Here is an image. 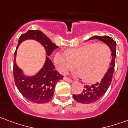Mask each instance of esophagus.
<instances>
[{"label":"esophagus","mask_w":128,"mask_h":128,"mask_svg":"<svg viewBox=\"0 0 128 128\" xmlns=\"http://www.w3.org/2000/svg\"><path fill=\"white\" fill-rule=\"evenodd\" d=\"M64 80H65V81L68 82H70V83H71V82H73L72 80L70 79V78H67V77H64Z\"/></svg>","instance_id":"1"}]
</instances>
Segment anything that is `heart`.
<instances>
[{"mask_svg":"<svg viewBox=\"0 0 128 128\" xmlns=\"http://www.w3.org/2000/svg\"><path fill=\"white\" fill-rule=\"evenodd\" d=\"M111 50L104 44L88 43L70 50L58 52L54 61L58 71L66 74L76 67V76L86 78L89 82L99 81L107 72L111 62Z\"/></svg>","mask_w":128,"mask_h":128,"instance_id":"1","label":"heart"}]
</instances>
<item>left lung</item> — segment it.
Segmentation results:
<instances>
[{
	"instance_id": "1",
	"label": "left lung",
	"mask_w": 128,
	"mask_h": 128,
	"mask_svg": "<svg viewBox=\"0 0 128 128\" xmlns=\"http://www.w3.org/2000/svg\"><path fill=\"white\" fill-rule=\"evenodd\" d=\"M96 39L103 42L110 47L112 52V60L110 63V67L105 73L103 78L99 82H96L91 85L84 86V89L80 94H73V98L75 101L80 103L90 104L98 101L104 95L108 88L111 84L112 77L114 72L115 58L116 56V42L109 36H94L89 38V40Z\"/></svg>"
}]
</instances>
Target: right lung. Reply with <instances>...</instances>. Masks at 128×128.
<instances>
[{
	"mask_svg": "<svg viewBox=\"0 0 128 128\" xmlns=\"http://www.w3.org/2000/svg\"><path fill=\"white\" fill-rule=\"evenodd\" d=\"M27 39H33L40 42L44 48L47 55L42 68L36 75L32 76L25 75L16 63L17 49L21 42ZM58 48V46L40 30H29L18 38L14 52L13 75L18 90L27 100L35 103H45L52 98L56 84L64 77L56 70L55 66L49 58Z\"/></svg>",
	"mask_w": 128,
	"mask_h": 128,
	"instance_id": "right-lung-1",
	"label": "right lung"
}]
</instances>
